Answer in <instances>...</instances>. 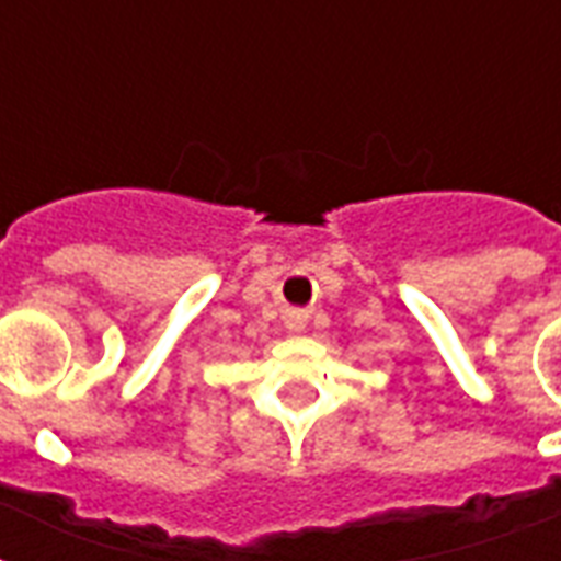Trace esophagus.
Returning a JSON list of instances; mask_svg holds the SVG:
<instances>
[{"mask_svg":"<svg viewBox=\"0 0 561 561\" xmlns=\"http://www.w3.org/2000/svg\"><path fill=\"white\" fill-rule=\"evenodd\" d=\"M305 322H308V311H302V308H288V311H285V325H288L290 331H302Z\"/></svg>","mask_w":561,"mask_h":561,"instance_id":"esophagus-1","label":"esophagus"}]
</instances>
